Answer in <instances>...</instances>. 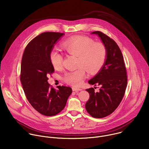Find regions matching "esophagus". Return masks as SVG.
<instances>
[{
	"label": "esophagus",
	"instance_id": "34e87169",
	"mask_svg": "<svg viewBox=\"0 0 149 149\" xmlns=\"http://www.w3.org/2000/svg\"><path fill=\"white\" fill-rule=\"evenodd\" d=\"M81 90H82V89L79 88H76V87H73L72 88V91H75V92H78V91H81Z\"/></svg>",
	"mask_w": 149,
	"mask_h": 149
}]
</instances>
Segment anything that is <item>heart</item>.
Returning <instances> with one entry per match:
<instances>
[{"mask_svg": "<svg viewBox=\"0 0 149 149\" xmlns=\"http://www.w3.org/2000/svg\"><path fill=\"white\" fill-rule=\"evenodd\" d=\"M62 47L68 54L78 56L77 65L79 67L66 72L63 77V81L73 86L82 84L86 77V69L90 73H95L101 68L107 59L105 45L102 42H95L87 36H79L67 39L62 43ZM49 56L52 66L55 69H60L62 65V55L52 50Z\"/></svg>", "mask_w": 149, "mask_h": 149, "instance_id": "b5f03b06", "label": "heart"}]
</instances>
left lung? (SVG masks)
Instances as JSON below:
<instances>
[{"mask_svg":"<svg viewBox=\"0 0 149 149\" xmlns=\"http://www.w3.org/2000/svg\"><path fill=\"white\" fill-rule=\"evenodd\" d=\"M91 33L98 35L107 49V56L99 72L88 83L98 85L87 89L90 98L86 104L87 111L93 117L103 118L113 113L118 107L124 95L127 85V71L121 51L116 42L100 31Z\"/></svg>","mask_w":149,"mask_h":149,"instance_id":"obj_1","label":"left lung"}]
</instances>
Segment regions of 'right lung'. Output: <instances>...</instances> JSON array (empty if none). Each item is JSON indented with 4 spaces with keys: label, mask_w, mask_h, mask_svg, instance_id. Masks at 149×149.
Masks as SVG:
<instances>
[{
    "label": "right lung",
    "mask_w": 149,
    "mask_h": 149,
    "mask_svg": "<svg viewBox=\"0 0 149 149\" xmlns=\"http://www.w3.org/2000/svg\"><path fill=\"white\" fill-rule=\"evenodd\" d=\"M63 33L47 32L33 38L27 45L21 63L20 79L25 95L39 113L53 116L60 113L72 93L71 87L57 86L48 82V75L54 72L50 52Z\"/></svg>",
    "instance_id": "obj_1"
}]
</instances>
